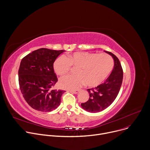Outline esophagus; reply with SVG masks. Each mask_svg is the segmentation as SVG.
Listing matches in <instances>:
<instances>
[{"label":"esophagus","instance_id":"34e87169","mask_svg":"<svg viewBox=\"0 0 150 150\" xmlns=\"http://www.w3.org/2000/svg\"><path fill=\"white\" fill-rule=\"evenodd\" d=\"M79 90H75V91H73V90H71V91H70V92L71 93H74V94H78V93H79Z\"/></svg>","mask_w":150,"mask_h":150}]
</instances>
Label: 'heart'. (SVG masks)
<instances>
[{
  "instance_id": "obj_1",
  "label": "heart",
  "mask_w": 150,
  "mask_h": 150,
  "mask_svg": "<svg viewBox=\"0 0 150 150\" xmlns=\"http://www.w3.org/2000/svg\"><path fill=\"white\" fill-rule=\"evenodd\" d=\"M72 67H77L75 75H68L61 78L59 86L64 89L76 90L83 84L94 87L100 85L110 73L113 61L105 53L75 52L59 57L53 63L55 72L60 75H66Z\"/></svg>"
}]
</instances>
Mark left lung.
<instances>
[{
  "label": "left lung",
  "mask_w": 150,
  "mask_h": 150,
  "mask_svg": "<svg viewBox=\"0 0 150 150\" xmlns=\"http://www.w3.org/2000/svg\"><path fill=\"white\" fill-rule=\"evenodd\" d=\"M104 52L113 57L114 68L104 83L97 87L87 90L89 93V100L81 103V105L83 110L91 113L103 111L110 105L117 96L122 83L123 70L119 60L112 53Z\"/></svg>",
  "instance_id": "left-lung-1"
}]
</instances>
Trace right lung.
<instances>
[{
  "label": "right lung",
  "instance_id": "right-lung-1",
  "mask_svg": "<svg viewBox=\"0 0 150 150\" xmlns=\"http://www.w3.org/2000/svg\"><path fill=\"white\" fill-rule=\"evenodd\" d=\"M65 50L41 48L25 56L18 71L19 88L23 97L36 110L49 112L60 105L64 90L53 89L57 82L53 69L56 59Z\"/></svg>",
  "mask_w": 150,
  "mask_h": 150
}]
</instances>
